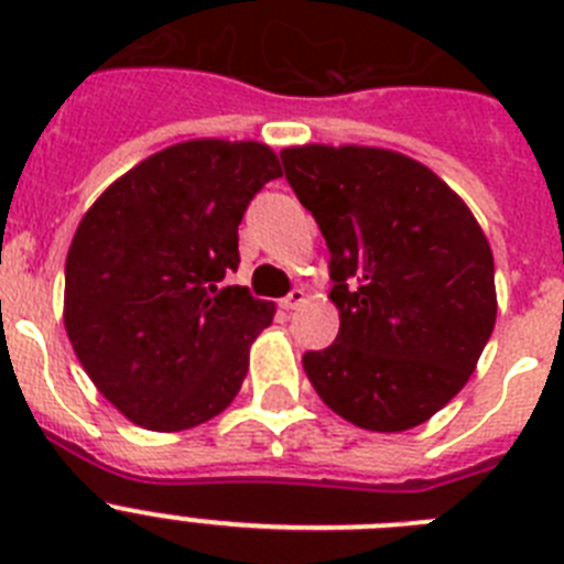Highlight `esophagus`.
I'll use <instances>...</instances> for the list:
<instances>
[{"label":"esophagus","mask_w":564,"mask_h":564,"mask_svg":"<svg viewBox=\"0 0 564 564\" xmlns=\"http://www.w3.org/2000/svg\"><path fill=\"white\" fill-rule=\"evenodd\" d=\"M305 299H307V293L302 291V288H293V291L288 293V296L282 299V302H279V305L285 307V311H296L299 305H305Z\"/></svg>","instance_id":"esophagus-1"}]
</instances>
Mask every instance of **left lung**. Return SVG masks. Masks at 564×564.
<instances>
[{"label": "left lung", "mask_w": 564, "mask_h": 564, "mask_svg": "<svg viewBox=\"0 0 564 564\" xmlns=\"http://www.w3.org/2000/svg\"><path fill=\"white\" fill-rule=\"evenodd\" d=\"M285 177L330 251L338 336L305 352L313 390L344 421L406 432L475 372L497 322L495 257L460 194L381 147L282 149Z\"/></svg>", "instance_id": "obj_1"}]
</instances>
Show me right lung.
<instances>
[{
  "mask_svg": "<svg viewBox=\"0 0 564 564\" xmlns=\"http://www.w3.org/2000/svg\"><path fill=\"white\" fill-rule=\"evenodd\" d=\"M282 166L268 143L194 138L149 154L101 192L64 265V327L115 410L149 432L220 415L246 381L273 302L223 279L237 226Z\"/></svg>",
  "mask_w": 564,
  "mask_h": 564,
  "instance_id": "obj_1",
  "label": "right lung"
}]
</instances>
